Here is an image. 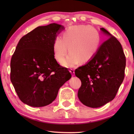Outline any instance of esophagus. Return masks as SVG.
I'll return each mask as SVG.
<instances>
[{"instance_id": "esophagus-1", "label": "esophagus", "mask_w": 134, "mask_h": 134, "mask_svg": "<svg viewBox=\"0 0 134 134\" xmlns=\"http://www.w3.org/2000/svg\"><path fill=\"white\" fill-rule=\"evenodd\" d=\"M70 72L71 73V74L72 75H74V74H75V72H74V70L73 69H70Z\"/></svg>"}]
</instances>
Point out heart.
<instances>
[{
  "mask_svg": "<svg viewBox=\"0 0 134 134\" xmlns=\"http://www.w3.org/2000/svg\"><path fill=\"white\" fill-rule=\"evenodd\" d=\"M101 44L98 32L89 25L69 27L63 33V38L56 37L53 42L54 57L60 62L66 55L69 47V55L62 61L65 67H73L80 62L86 63L97 53Z\"/></svg>",
  "mask_w": 134,
  "mask_h": 134,
  "instance_id": "b5f03b06",
  "label": "heart"
}]
</instances>
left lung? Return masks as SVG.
Masks as SVG:
<instances>
[{
    "instance_id": "1",
    "label": "left lung",
    "mask_w": 134,
    "mask_h": 134,
    "mask_svg": "<svg viewBox=\"0 0 134 134\" xmlns=\"http://www.w3.org/2000/svg\"><path fill=\"white\" fill-rule=\"evenodd\" d=\"M101 30L108 38L86 64L75 70L82 83L78 98L91 108L102 107L114 99L125 74L126 59L121 44L104 28Z\"/></svg>"
}]
</instances>
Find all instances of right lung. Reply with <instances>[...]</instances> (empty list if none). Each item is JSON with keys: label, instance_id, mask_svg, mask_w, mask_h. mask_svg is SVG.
<instances>
[{"label": "right lung", "instance_id": "add662e5", "mask_svg": "<svg viewBox=\"0 0 134 134\" xmlns=\"http://www.w3.org/2000/svg\"><path fill=\"white\" fill-rule=\"evenodd\" d=\"M64 27L57 24L38 26L22 37L10 63V79L22 102L41 107L55 100L59 89L71 78L55 59L53 44Z\"/></svg>", "mask_w": 134, "mask_h": 134}]
</instances>
